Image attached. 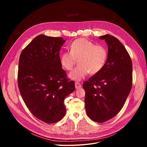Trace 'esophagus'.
Here are the masks:
<instances>
[{
  "instance_id": "esophagus-1",
  "label": "esophagus",
  "mask_w": 147,
  "mask_h": 147,
  "mask_svg": "<svg viewBox=\"0 0 147 147\" xmlns=\"http://www.w3.org/2000/svg\"><path fill=\"white\" fill-rule=\"evenodd\" d=\"M75 87H76V89H79V88L82 87V86H81V84L80 82H75Z\"/></svg>"
}]
</instances>
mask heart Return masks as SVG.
Wrapping results in <instances>:
<instances>
[{"instance_id": "b5f03b06", "label": "heart", "mask_w": 147, "mask_h": 147, "mask_svg": "<svg viewBox=\"0 0 147 147\" xmlns=\"http://www.w3.org/2000/svg\"><path fill=\"white\" fill-rule=\"evenodd\" d=\"M108 51L102 45H95L91 41L79 38L70 45V52L63 53L60 58L61 66L67 70H71L78 60L79 65L69 74L70 78L80 81L90 73H99L105 65Z\"/></svg>"}]
</instances>
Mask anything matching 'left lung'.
<instances>
[{"instance_id":"left-lung-1","label":"left lung","mask_w":147,"mask_h":147,"mask_svg":"<svg viewBox=\"0 0 147 147\" xmlns=\"http://www.w3.org/2000/svg\"><path fill=\"white\" fill-rule=\"evenodd\" d=\"M108 47V58L103 69L83 83L85 107L92 120L103 123L122 109L132 87V61L120 40L109 34L99 37Z\"/></svg>"}]
</instances>
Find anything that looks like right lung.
<instances>
[{"label":"right lung","mask_w":147,"mask_h":147,"mask_svg":"<svg viewBox=\"0 0 147 147\" xmlns=\"http://www.w3.org/2000/svg\"><path fill=\"white\" fill-rule=\"evenodd\" d=\"M66 42L61 37L40 34L21 53L18 86L32 114L47 123L60 120L66 114L65 98L75 90L62 69L59 52Z\"/></svg>","instance_id":"add662e5"}]
</instances>
